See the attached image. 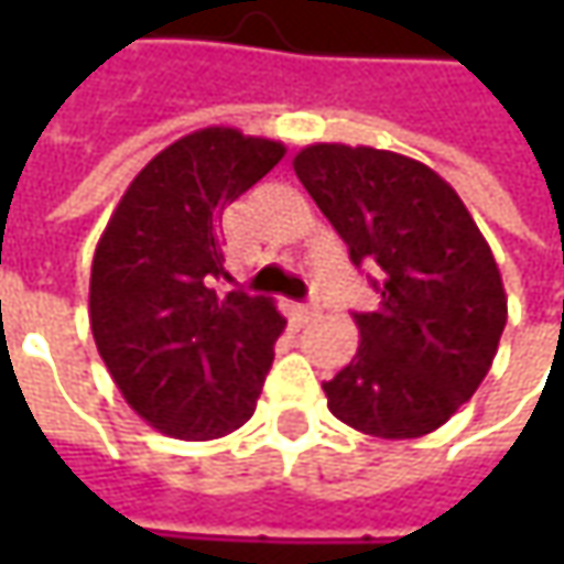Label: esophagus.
<instances>
[{
  "instance_id": "obj_1",
  "label": "esophagus",
  "mask_w": 564,
  "mask_h": 564,
  "mask_svg": "<svg viewBox=\"0 0 564 564\" xmlns=\"http://www.w3.org/2000/svg\"><path fill=\"white\" fill-rule=\"evenodd\" d=\"M292 314L297 323H311V319H316V316H319V304H294Z\"/></svg>"
}]
</instances>
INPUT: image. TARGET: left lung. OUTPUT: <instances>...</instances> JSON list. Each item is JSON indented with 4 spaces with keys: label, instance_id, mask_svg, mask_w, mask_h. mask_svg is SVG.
<instances>
[{
    "label": "left lung",
    "instance_id": "left-lung-1",
    "mask_svg": "<svg viewBox=\"0 0 564 564\" xmlns=\"http://www.w3.org/2000/svg\"><path fill=\"white\" fill-rule=\"evenodd\" d=\"M292 165L351 263L379 267V311L355 314L358 355L323 382L329 411L379 440L440 430L484 382L509 319L487 238L455 187L401 153L311 143Z\"/></svg>",
    "mask_w": 564,
    "mask_h": 564
}]
</instances>
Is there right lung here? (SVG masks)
<instances>
[{
  "instance_id": "obj_1",
  "label": "right lung",
  "mask_w": 564,
  "mask_h": 564,
  "mask_svg": "<svg viewBox=\"0 0 564 564\" xmlns=\"http://www.w3.org/2000/svg\"><path fill=\"white\" fill-rule=\"evenodd\" d=\"M285 156L235 128L169 143L138 172L99 238L90 329L124 401L165 436L206 443L245 426L285 316L228 279L219 219Z\"/></svg>"
}]
</instances>
